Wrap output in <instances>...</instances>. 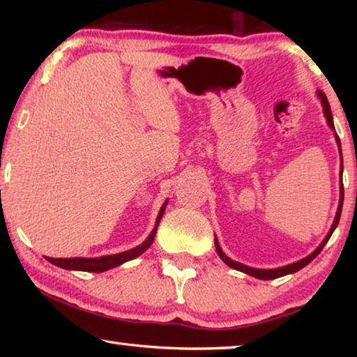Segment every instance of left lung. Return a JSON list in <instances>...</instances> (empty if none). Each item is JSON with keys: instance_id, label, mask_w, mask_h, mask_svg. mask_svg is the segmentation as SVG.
<instances>
[{"instance_id": "1", "label": "left lung", "mask_w": 357, "mask_h": 357, "mask_svg": "<svg viewBox=\"0 0 357 357\" xmlns=\"http://www.w3.org/2000/svg\"><path fill=\"white\" fill-rule=\"evenodd\" d=\"M319 100H321V105H323V113L326 116V121H328V126L329 128L334 130V121H332V112H331V107H329V102H328V98H326V94L323 91H317ZM335 142L338 144V151H340V159H342V148H340V138H338V135L335 134ZM342 173H343V159H342V165H340V202H338V208H337V214H335V219H334V223H332V227L329 229L328 236L324 238V241L321 244L318 245L317 250H313L309 257L302 258L299 259V261L296 263H291V264H287V266H282V268H275V269H257V268H250V266H245L243 263H238V261H233L231 258H228L225 253L222 252L220 245H219V241H217L215 238V250H217V255L220 257V259L225 264H228L229 268L236 269V271H241V273H245L249 274L252 277H257V279H261V280H273V279H277V277H283L287 274H293V273H298L299 269L304 268V266L309 264L313 258H317V255L319 252L323 250V247L326 245V243H328L329 238L332 236V233H334V229L337 228L338 225V220H340V214H342V206H343V183H342Z\"/></svg>"}]
</instances>
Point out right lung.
<instances>
[{"instance_id":"right-lung-1","label":"right lung","mask_w":357,"mask_h":357,"mask_svg":"<svg viewBox=\"0 0 357 357\" xmlns=\"http://www.w3.org/2000/svg\"><path fill=\"white\" fill-rule=\"evenodd\" d=\"M167 203L168 202H165L164 206L160 208L159 215H157V220H155V227H154L153 231H151L148 239L144 241L143 244L134 247V249L116 253V255H107V257H100V258H50V257H45V258L52 264L59 266V268H64V269H69V271L104 273V271H108V269H112V268H116V266L123 264L126 261H129V259H134L137 257H140L143 252H146L149 249V245L153 244V241L155 238V231H157V227H159V222L162 219V215H164V213H165Z\"/></svg>"}]
</instances>
